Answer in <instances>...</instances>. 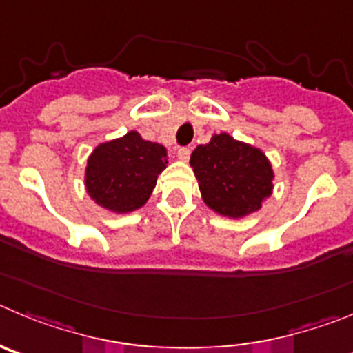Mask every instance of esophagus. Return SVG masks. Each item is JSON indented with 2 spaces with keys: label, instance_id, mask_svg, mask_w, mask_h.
I'll list each match as a JSON object with an SVG mask.
<instances>
[{
  "label": "esophagus",
  "instance_id": "obj_1",
  "mask_svg": "<svg viewBox=\"0 0 353 353\" xmlns=\"http://www.w3.org/2000/svg\"><path fill=\"white\" fill-rule=\"evenodd\" d=\"M190 154H192V149H190V148H179V149H177V158H179L181 161H188Z\"/></svg>",
  "mask_w": 353,
  "mask_h": 353
}]
</instances>
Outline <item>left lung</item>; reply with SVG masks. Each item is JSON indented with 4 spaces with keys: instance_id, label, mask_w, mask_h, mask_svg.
Returning a JSON list of instances; mask_svg holds the SVG:
<instances>
[{
    "instance_id": "left-lung-1",
    "label": "left lung",
    "mask_w": 353,
    "mask_h": 353,
    "mask_svg": "<svg viewBox=\"0 0 353 353\" xmlns=\"http://www.w3.org/2000/svg\"><path fill=\"white\" fill-rule=\"evenodd\" d=\"M190 163L202 200L221 216L244 218L259 211L272 193L274 172L268 157L228 133L212 135L209 144L196 145Z\"/></svg>"
}]
</instances>
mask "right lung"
Returning <instances> with one entry per match:
<instances>
[{
  "label": "right lung",
  "instance_id": "obj_1",
  "mask_svg": "<svg viewBox=\"0 0 353 353\" xmlns=\"http://www.w3.org/2000/svg\"><path fill=\"white\" fill-rule=\"evenodd\" d=\"M167 149L144 141L139 132L103 142L88 158L85 190L101 208L130 212L142 208L167 167Z\"/></svg>",
  "mask_w": 353,
  "mask_h": 353
}]
</instances>
